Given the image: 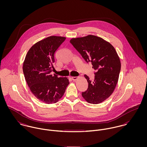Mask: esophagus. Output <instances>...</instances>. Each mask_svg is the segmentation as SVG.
Wrapping results in <instances>:
<instances>
[{"label": "esophagus", "instance_id": "obj_1", "mask_svg": "<svg viewBox=\"0 0 147 147\" xmlns=\"http://www.w3.org/2000/svg\"><path fill=\"white\" fill-rule=\"evenodd\" d=\"M79 78L78 77H72V79L74 80V81H76Z\"/></svg>", "mask_w": 147, "mask_h": 147}]
</instances>
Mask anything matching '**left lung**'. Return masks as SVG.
Listing matches in <instances>:
<instances>
[{"label":"left lung","instance_id":"1","mask_svg":"<svg viewBox=\"0 0 147 147\" xmlns=\"http://www.w3.org/2000/svg\"><path fill=\"white\" fill-rule=\"evenodd\" d=\"M70 43L94 69L93 80L84 75L88 88L82 92L83 97L90 104L102 102L113 93L118 81L121 64L115 49L109 42L93 35L72 38Z\"/></svg>","mask_w":147,"mask_h":147}]
</instances>
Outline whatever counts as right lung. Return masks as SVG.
Instances as JSON below:
<instances>
[{"label":"right lung","mask_w":147,"mask_h":147,"mask_svg":"<svg viewBox=\"0 0 147 147\" xmlns=\"http://www.w3.org/2000/svg\"><path fill=\"white\" fill-rule=\"evenodd\" d=\"M65 37L50 36L33 45L23 63L25 80L32 93L43 102H57L69 84L67 78H58L50 72L54 69V55Z\"/></svg>","instance_id":"obj_1"}]
</instances>
